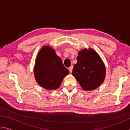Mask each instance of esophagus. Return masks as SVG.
Wrapping results in <instances>:
<instances>
[{
    "label": "esophagus",
    "instance_id": "34e87169",
    "mask_svg": "<svg viewBox=\"0 0 130 130\" xmlns=\"http://www.w3.org/2000/svg\"><path fill=\"white\" fill-rule=\"evenodd\" d=\"M73 66H70V67L69 68V71L71 73V72H72V70H73Z\"/></svg>",
    "mask_w": 130,
    "mask_h": 130
}]
</instances>
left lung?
<instances>
[{"mask_svg": "<svg viewBox=\"0 0 130 130\" xmlns=\"http://www.w3.org/2000/svg\"><path fill=\"white\" fill-rule=\"evenodd\" d=\"M77 62L74 66L72 75L85 91H92L104 82L106 69L99 55L91 48L78 52Z\"/></svg>", "mask_w": 130, "mask_h": 130, "instance_id": "obj_1", "label": "left lung"}]
</instances>
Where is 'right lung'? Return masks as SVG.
I'll return each mask as SVG.
<instances>
[{
	"instance_id": "obj_1",
	"label": "right lung",
	"mask_w": 130,
	"mask_h": 130,
	"mask_svg": "<svg viewBox=\"0 0 130 130\" xmlns=\"http://www.w3.org/2000/svg\"><path fill=\"white\" fill-rule=\"evenodd\" d=\"M37 83L49 91L58 89L69 70L63 66L62 60L49 45H45L37 54L34 67Z\"/></svg>"
}]
</instances>
